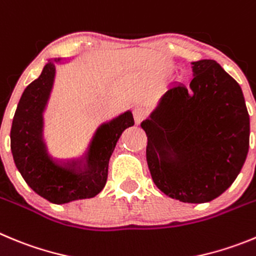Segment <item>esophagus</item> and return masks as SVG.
Here are the masks:
<instances>
[{
  "label": "esophagus",
  "instance_id": "esophagus-1",
  "mask_svg": "<svg viewBox=\"0 0 256 256\" xmlns=\"http://www.w3.org/2000/svg\"><path fill=\"white\" fill-rule=\"evenodd\" d=\"M133 114H134L136 123H140V122H144V119L148 116V110H147L146 108L138 106V108H136L134 112H133Z\"/></svg>",
  "mask_w": 256,
  "mask_h": 256
}]
</instances>
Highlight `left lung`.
I'll use <instances>...</instances> for the list:
<instances>
[{
  "instance_id": "obj_1",
  "label": "left lung",
  "mask_w": 256,
  "mask_h": 256,
  "mask_svg": "<svg viewBox=\"0 0 256 256\" xmlns=\"http://www.w3.org/2000/svg\"><path fill=\"white\" fill-rule=\"evenodd\" d=\"M190 64V84L170 86L140 126L154 185L172 199L206 203L240 174L249 151L250 118L240 85L218 63Z\"/></svg>"
}]
</instances>
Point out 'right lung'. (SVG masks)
I'll use <instances>...</instances> for the list:
<instances>
[{"label":"right lung","instance_id":"add662e5","mask_svg":"<svg viewBox=\"0 0 256 256\" xmlns=\"http://www.w3.org/2000/svg\"><path fill=\"white\" fill-rule=\"evenodd\" d=\"M62 58H52L40 76L30 84L20 98L12 126L11 152L14 161L32 190L54 204L94 198L106 184L112 151L124 130L134 124L130 110L96 130L81 160L63 162L52 156L43 137L46 110L56 78V64ZM86 162H83V160Z\"/></svg>","mask_w":256,"mask_h":256}]
</instances>
